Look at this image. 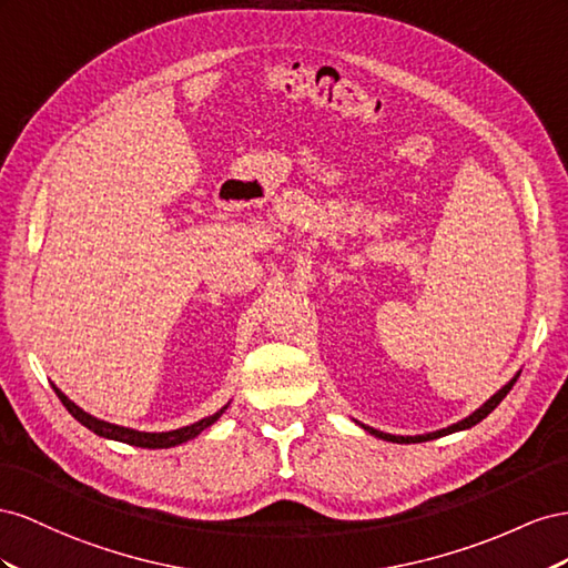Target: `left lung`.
Returning <instances> with one entry per match:
<instances>
[{
  "label": "left lung",
  "mask_w": 568,
  "mask_h": 568,
  "mask_svg": "<svg viewBox=\"0 0 568 568\" xmlns=\"http://www.w3.org/2000/svg\"><path fill=\"white\" fill-rule=\"evenodd\" d=\"M521 376V371H518V374L505 385V387H499V390L485 402V404H480V407L474 412V414H468L466 418H462V420H457V424H452V426H447V428H440V430H433V433H424V435H393V433H383V430H376V428H371V426H364V424H359L366 433H371V435H376V437H381V440H387V443H399V445H409V443H428V440H435V437H443V435H449V433H457V430H466V428H471V426H476V424H480V420L488 416L497 404L507 397V393L511 390L514 387V383H516V378Z\"/></svg>",
  "instance_id": "left-lung-1"
}]
</instances>
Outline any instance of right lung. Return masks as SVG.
I'll return each mask as SVG.
<instances>
[{"label": "right lung", "instance_id": "add662e5", "mask_svg": "<svg viewBox=\"0 0 568 568\" xmlns=\"http://www.w3.org/2000/svg\"><path fill=\"white\" fill-rule=\"evenodd\" d=\"M52 387H54V393L59 395L63 407H67L69 414H71L75 420H80V424H83L88 430L97 433L100 437H106V440H116V443L135 445V447H148V449H166V447L183 445V443L192 440V437H197L202 430H206L212 424H216V420L221 418V414H223L225 409H229V404H225V407H221L216 414L197 420V424H190V426L175 428V430H166V433H144V430L116 426V424H109V420L97 418V416L88 414L85 409H80L78 404L71 402L67 395H63L57 385H52Z\"/></svg>", "mask_w": 568, "mask_h": 568}]
</instances>
